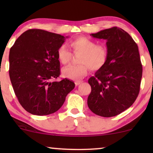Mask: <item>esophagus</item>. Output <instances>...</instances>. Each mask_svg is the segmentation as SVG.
<instances>
[{
    "instance_id": "esophagus-1",
    "label": "esophagus",
    "mask_w": 153,
    "mask_h": 153,
    "mask_svg": "<svg viewBox=\"0 0 153 153\" xmlns=\"http://www.w3.org/2000/svg\"><path fill=\"white\" fill-rule=\"evenodd\" d=\"M81 83H82V81H75V85H79V84H81Z\"/></svg>"
}]
</instances>
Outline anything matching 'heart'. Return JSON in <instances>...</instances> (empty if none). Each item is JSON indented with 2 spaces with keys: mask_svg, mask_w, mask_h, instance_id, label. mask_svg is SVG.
I'll return each instance as SVG.
<instances>
[{
  "mask_svg": "<svg viewBox=\"0 0 153 153\" xmlns=\"http://www.w3.org/2000/svg\"><path fill=\"white\" fill-rule=\"evenodd\" d=\"M70 45L75 53H80L79 65H71L62 70V76L66 78L78 80L88 74L89 68L97 70L106 64L108 51L105 46L96 45L93 39L86 37H79L70 42ZM57 57L62 64L66 65L70 61L72 53L66 45H60L57 51Z\"/></svg>",
  "mask_w": 153,
  "mask_h": 153,
  "instance_id": "obj_1",
  "label": "heart"
}]
</instances>
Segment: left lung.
Instances as JSON below:
<instances>
[{"label": "left lung", "instance_id": "8db88e82", "mask_svg": "<svg viewBox=\"0 0 153 153\" xmlns=\"http://www.w3.org/2000/svg\"><path fill=\"white\" fill-rule=\"evenodd\" d=\"M106 40V64L88 79L91 93L88 106L102 117L116 116L130 107L140 91L142 65L137 43L118 27L91 34Z\"/></svg>", "mask_w": 153, "mask_h": 153}]
</instances>
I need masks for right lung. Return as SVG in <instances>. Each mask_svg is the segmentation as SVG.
<instances>
[{
    "instance_id": "add662e5",
    "label": "right lung",
    "mask_w": 153,
    "mask_h": 153,
    "mask_svg": "<svg viewBox=\"0 0 153 153\" xmlns=\"http://www.w3.org/2000/svg\"><path fill=\"white\" fill-rule=\"evenodd\" d=\"M65 40L59 34L30 29L10 49V81L21 105L31 114L46 116L57 111L74 88V83L68 79L52 81L60 74L57 51Z\"/></svg>"
}]
</instances>
